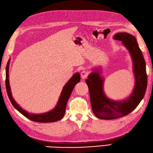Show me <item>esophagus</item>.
Listing matches in <instances>:
<instances>
[{"label":"esophagus","instance_id":"esophagus-1","mask_svg":"<svg viewBox=\"0 0 153 153\" xmlns=\"http://www.w3.org/2000/svg\"><path fill=\"white\" fill-rule=\"evenodd\" d=\"M81 76H82V79H86L87 78V76H88V74H89V72H88V71H82V73H81Z\"/></svg>","mask_w":153,"mask_h":153}]
</instances>
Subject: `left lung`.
Instances as JSON below:
<instances>
[{"label":"left lung","mask_w":153,"mask_h":153,"mask_svg":"<svg viewBox=\"0 0 153 153\" xmlns=\"http://www.w3.org/2000/svg\"><path fill=\"white\" fill-rule=\"evenodd\" d=\"M113 39L122 41L130 52L134 64L135 87L129 97L115 101L105 96L103 88L104 79L100 75L99 69H95L88 75L86 82L89 89L93 112L97 118L104 120L115 119L130 114L143 98L147 86L145 62L135 37L127 33H118Z\"/></svg>","instance_id":"1"}]
</instances>
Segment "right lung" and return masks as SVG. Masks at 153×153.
<instances>
[{"instance_id": "add662e5", "label": "right lung", "mask_w": 153, "mask_h": 153, "mask_svg": "<svg viewBox=\"0 0 153 153\" xmlns=\"http://www.w3.org/2000/svg\"><path fill=\"white\" fill-rule=\"evenodd\" d=\"M9 65H10V60L7 63V65L6 67V91L9 99L11 101L13 106L17 110H18L20 113L24 115L30 120L38 122V123H53V122H56L62 119L63 117L64 114L65 113L66 105L67 103L68 100L71 96V92L73 90L74 86L80 82V76L79 73H76L71 77V79L68 81V82L64 86L62 94L60 95L59 98L58 102H57L56 107L53 110L49 112H47L45 113L42 114H31L27 113V112L23 110L22 107L19 106V105L17 103L15 100L12 97L11 90H10V83H9Z\"/></svg>"}]
</instances>
